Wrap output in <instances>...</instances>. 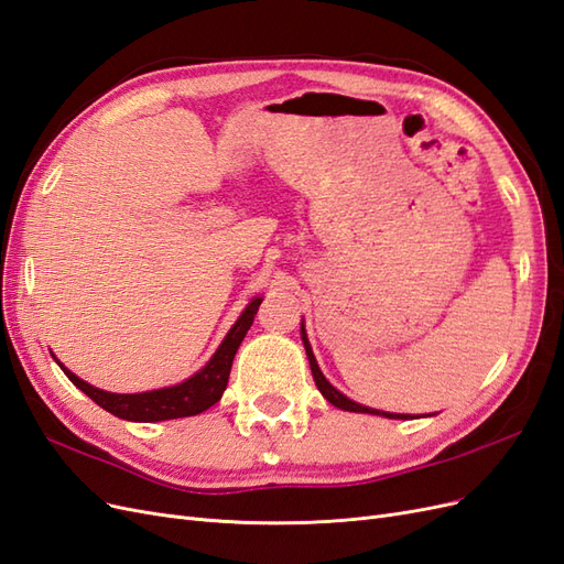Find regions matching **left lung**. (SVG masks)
Wrapping results in <instances>:
<instances>
[{
  "label": "left lung",
  "instance_id": "1",
  "mask_svg": "<svg viewBox=\"0 0 564 564\" xmlns=\"http://www.w3.org/2000/svg\"><path fill=\"white\" fill-rule=\"evenodd\" d=\"M301 338H303V346H305V355H308V360H311V371H313V379H315V383H317V390L322 392L324 398H327L334 406H338V409H346V412H362V414H377V416H386V419H409V414L404 416V414H388V412H377V409H369V406H362V404H357V402H352V400H348L344 392H338L327 379H324V373L319 371V367H317V362H315V355H313V350H311V344H308V336H305V327L301 324Z\"/></svg>",
  "mask_w": 564,
  "mask_h": 564
}]
</instances>
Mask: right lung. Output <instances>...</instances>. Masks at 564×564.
Wrapping results in <instances>:
<instances>
[{"instance_id": "1", "label": "right lung", "mask_w": 564, "mask_h": 564, "mask_svg": "<svg viewBox=\"0 0 564 564\" xmlns=\"http://www.w3.org/2000/svg\"><path fill=\"white\" fill-rule=\"evenodd\" d=\"M261 301L263 299H253L247 305V311L240 315V319L232 324V329L224 338V344L218 346V350L214 352L207 367L197 371L195 377H191L178 386H172V388L139 392V395H117V392H106V390H98V388L89 386L87 381L75 377L70 369H65L61 362L58 365L65 371V377L70 379L82 392H87V395L98 406H104L106 412H110L119 419L150 423V421L195 416V414L204 412V409L216 404L220 400V395H224L235 352H237V348H240L242 338L247 336L251 322H253V315L259 313Z\"/></svg>"}]
</instances>
